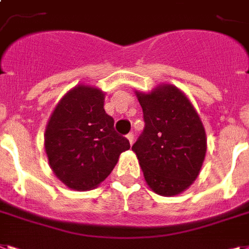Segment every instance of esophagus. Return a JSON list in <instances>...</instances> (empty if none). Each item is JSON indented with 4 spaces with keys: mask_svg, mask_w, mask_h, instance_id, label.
I'll use <instances>...</instances> for the list:
<instances>
[{
    "mask_svg": "<svg viewBox=\"0 0 249 249\" xmlns=\"http://www.w3.org/2000/svg\"><path fill=\"white\" fill-rule=\"evenodd\" d=\"M126 138H128L129 143H130V144H133V142H134V134H133V133H129V134L126 135Z\"/></svg>",
    "mask_w": 249,
    "mask_h": 249,
    "instance_id": "esophagus-1",
    "label": "esophagus"
}]
</instances>
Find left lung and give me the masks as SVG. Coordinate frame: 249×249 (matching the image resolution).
I'll list each match as a JSON object with an SVG mask.
<instances>
[{
	"mask_svg": "<svg viewBox=\"0 0 249 249\" xmlns=\"http://www.w3.org/2000/svg\"><path fill=\"white\" fill-rule=\"evenodd\" d=\"M144 129L131 149L155 193L180 195L197 179L206 156V131L191 101L171 84L135 92Z\"/></svg>",
	"mask_w": 249,
	"mask_h": 249,
	"instance_id": "8db88e82",
	"label": "left lung"
}]
</instances>
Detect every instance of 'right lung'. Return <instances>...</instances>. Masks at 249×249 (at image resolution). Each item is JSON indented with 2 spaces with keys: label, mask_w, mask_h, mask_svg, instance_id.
<instances>
[{
  "label": "right lung",
  "mask_w": 249,
  "mask_h": 249,
  "mask_svg": "<svg viewBox=\"0 0 249 249\" xmlns=\"http://www.w3.org/2000/svg\"><path fill=\"white\" fill-rule=\"evenodd\" d=\"M105 93L76 86L54 107L44 133V148L54 175L66 187L89 191L104 181L129 141L114 129L104 108Z\"/></svg>",
  "instance_id": "right-lung-1"
}]
</instances>
